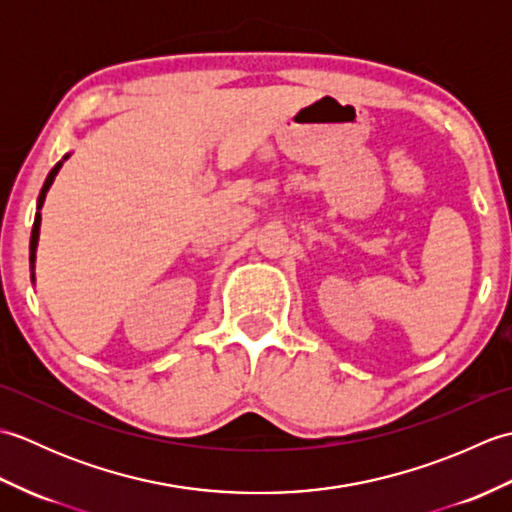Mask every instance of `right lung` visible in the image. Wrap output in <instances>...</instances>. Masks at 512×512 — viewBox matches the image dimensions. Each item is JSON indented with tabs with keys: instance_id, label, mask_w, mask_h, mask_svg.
Instances as JSON below:
<instances>
[{
	"instance_id": "1",
	"label": "right lung",
	"mask_w": 512,
	"mask_h": 512,
	"mask_svg": "<svg viewBox=\"0 0 512 512\" xmlns=\"http://www.w3.org/2000/svg\"><path fill=\"white\" fill-rule=\"evenodd\" d=\"M63 160H68V156H65ZM63 160L57 162V165L52 167V171L48 173L46 182H43V189H41V193H39L37 209H41V206H43V200H46V193H48V189H50V184L54 182V176H57V173H59V169H61V165H63ZM39 224H41V215L37 213V215H35V224H32V235H30V264H35V250H37V242H39Z\"/></svg>"
}]
</instances>
